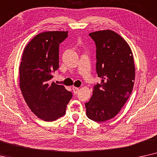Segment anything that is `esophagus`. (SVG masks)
I'll return each mask as SVG.
<instances>
[{"label": "esophagus", "mask_w": 157, "mask_h": 157, "mask_svg": "<svg viewBox=\"0 0 157 157\" xmlns=\"http://www.w3.org/2000/svg\"><path fill=\"white\" fill-rule=\"evenodd\" d=\"M72 90H73V92H74V93L75 94H77V93H78V91H79V90H80V88H79V87L73 86L72 87Z\"/></svg>", "instance_id": "1"}]
</instances>
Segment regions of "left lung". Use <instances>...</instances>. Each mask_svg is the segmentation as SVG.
<instances>
[{
  "label": "left lung",
  "instance_id": "obj_1",
  "mask_svg": "<svg viewBox=\"0 0 157 157\" xmlns=\"http://www.w3.org/2000/svg\"><path fill=\"white\" fill-rule=\"evenodd\" d=\"M96 45V71L102 79L85 103L86 115L96 122L114 118L128 99L135 80V65L130 46L112 30L90 33Z\"/></svg>",
  "mask_w": 157,
  "mask_h": 157
}]
</instances>
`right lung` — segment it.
I'll return each instance as SVG.
<instances>
[{"label": "right lung", "mask_w": 157, "mask_h": 157, "mask_svg": "<svg viewBox=\"0 0 157 157\" xmlns=\"http://www.w3.org/2000/svg\"><path fill=\"white\" fill-rule=\"evenodd\" d=\"M68 31H45L25 47L19 67V85L29 108L40 119L54 121L65 114L72 93L52 82L59 67V46Z\"/></svg>", "instance_id": "add662e5"}]
</instances>
